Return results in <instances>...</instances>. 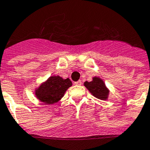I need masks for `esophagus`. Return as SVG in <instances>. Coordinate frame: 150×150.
<instances>
[{"label":"esophagus","mask_w":150,"mask_h":150,"mask_svg":"<svg viewBox=\"0 0 150 150\" xmlns=\"http://www.w3.org/2000/svg\"><path fill=\"white\" fill-rule=\"evenodd\" d=\"M74 84H75V85H81V84H82V81H81V80H78L76 82H74Z\"/></svg>","instance_id":"1"}]
</instances>
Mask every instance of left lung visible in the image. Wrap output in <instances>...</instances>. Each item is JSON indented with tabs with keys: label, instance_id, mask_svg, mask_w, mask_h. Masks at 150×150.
Segmentation results:
<instances>
[{
	"label": "left lung",
	"instance_id": "8db88e82",
	"mask_svg": "<svg viewBox=\"0 0 150 150\" xmlns=\"http://www.w3.org/2000/svg\"><path fill=\"white\" fill-rule=\"evenodd\" d=\"M84 86H86V89L96 98L102 100H107L108 98L110 91L105 85L103 80L100 79V77H97V76L93 77L92 81H90V82L86 81L84 83Z\"/></svg>",
	"mask_w": 150,
	"mask_h": 150
}]
</instances>
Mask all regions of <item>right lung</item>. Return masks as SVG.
I'll use <instances>...</instances> for the list:
<instances>
[{
	"instance_id": "right-lung-1",
	"label": "right lung",
	"mask_w": 150,
	"mask_h": 150,
	"mask_svg": "<svg viewBox=\"0 0 150 150\" xmlns=\"http://www.w3.org/2000/svg\"><path fill=\"white\" fill-rule=\"evenodd\" d=\"M72 82L69 78L63 79L59 76H50L35 90L37 98L45 104H54L64 96Z\"/></svg>"
}]
</instances>
